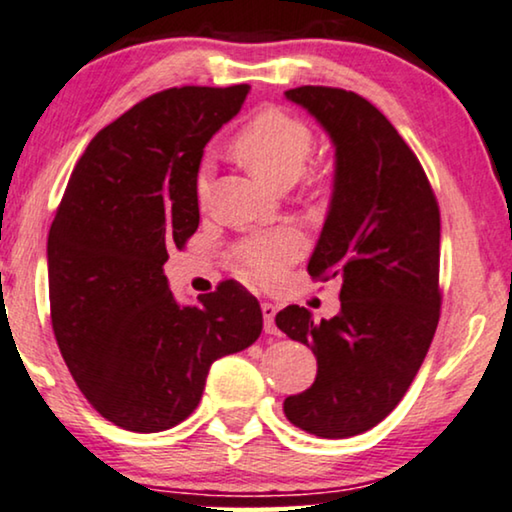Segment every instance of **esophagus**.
<instances>
[{
    "label": "esophagus",
    "instance_id": "esophagus-1",
    "mask_svg": "<svg viewBox=\"0 0 512 512\" xmlns=\"http://www.w3.org/2000/svg\"><path fill=\"white\" fill-rule=\"evenodd\" d=\"M276 311L278 308L269 304V301H264L262 304V315H264V331L266 334H276Z\"/></svg>",
    "mask_w": 512,
    "mask_h": 512
}]
</instances>
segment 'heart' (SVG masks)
Returning <instances> with one entry per match:
<instances>
[{
  "label": "heart",
  "mask_w": 512,
  "mask_h": 512,
  "mask_svg": "<svg viewBox=\"0 0 512 512\" xmlns=\"http://www.w3.org/2000/svg\"><path fill=\"white\" fill-rule=\"evenodd\" d=\"M315 148L313 129L306 120L283 109L255 113L232 141V153L243 167L266 185L290 187L306 171ZM206 178L199 176L197 194L206 197ZM304 253V239L290 229L250 236L234 248V264L241 276L259 285H276L287 266Z\"/></svg>",
  "instance_id": "heart-1"
}]
</instances>
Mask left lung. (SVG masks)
Masks as SVG:
<instances>
[{
    "mask_svg": "<svg viewBox=\"0 0 512 512\" xmlns=\"http://www.w3.org/2000/svg\"><path fill=\"white\" fill-rule=\"evenodd\" d=\"M336 148L334 192L308 273L341 280V313L313 322L287 306L276 325L313 350L318 376L287 397L285 417L320 438H348L397 408L427 357L441 315V213L408 143L355 92L287 90Z\"/></svg>",
    "mask_w": 512,
    "mask_h": 512,
    "instance_id": "8db88e82",
    "label": "left lung"
}]
</instances>
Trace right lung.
<instances>
[{
	"instance_id": "1",
	"label": "right lung",
	"mask_w": 512,
	"mask_h": 512,
	"mask_svg": "<svg viewBox=\"0 0 512 512\" xmlns=\"http://www.w3.org/2000/svg\"><path fill=\"white\" fill-rule=\"evenodd\" d=\"M248 90L185 85L132 106L85 148L50 225L55 341L92 408L127 431L183 422L215 359L262 334L246 287L227 280L181 306L162 271L199 227L204 146Z\"/></svg>"
}]
</instances>
